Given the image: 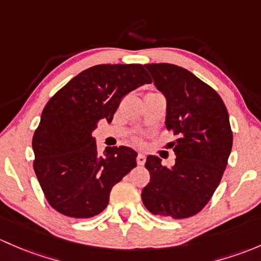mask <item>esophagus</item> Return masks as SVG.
Returning a JSON list of instances; mask_svg holds the SVG:
<instances>
[{"instance_id":"obj_1","label":"esophagus","mask_w":261,"mask_h":261,"mask_svg":"<svg viewBox=\"0 0 261 261\" xmlns=\"http://www.w3.org/2000/svg\"><path fill=\"white\" fill-rule=\"evenodd\" d=\"M137 163H138L139 166H142L146 163V155H144L143 153H139V154L137 155Z\"/></svg>"}]
</instances>
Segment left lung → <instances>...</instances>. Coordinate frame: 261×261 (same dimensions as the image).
I'll return each instance as SVG.
<instances>
[{
    "label": "left lung",
    "mask_w": 261,
    "mask_h": 261,
    "mask_svg": "<svg viewBox=\"0 0 261 261\" xmlns=\"http://www.w3.org/2000/svg\"><path fill=\"white\" fill-rule=\"evenodd\" d=\"M144 68L165 95L166 127L177 139L172 167L157 155L147 157L150 179L142 201L153 215L186 219L207 205L221 181L232 148L229 113L219 94L186 69L173 64Z\"/></svg>",
    "instance_id": "8db88e82"
}]
</instances>
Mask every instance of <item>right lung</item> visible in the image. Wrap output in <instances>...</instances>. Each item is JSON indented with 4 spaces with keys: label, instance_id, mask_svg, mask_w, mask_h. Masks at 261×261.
<instances>
[{
    "label": "right lung",
    "instance_id": "right-lung-1",
    "mask_svg": "<svg viewBox=\"0 0 261 261\" xmlns=\"http://www.w3.org/2000/svg\"><path fill=\"white\" fill-rule=\"evenodd\" d=\"M149 83L141 64H103L77 74L47 101L32 149L35 173L51 207L89 219L108 206L113 186L137 166V152L109 147L100 155L91 133L100 119L112 122L125 94Z\"/></svg>",
    "mask_w": 261,
    "mask_h": 261
}]
</instances>
